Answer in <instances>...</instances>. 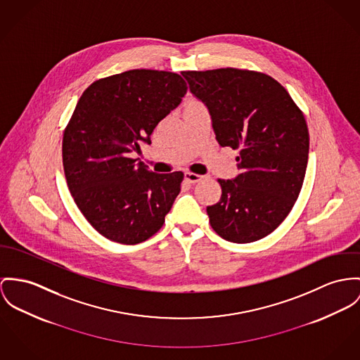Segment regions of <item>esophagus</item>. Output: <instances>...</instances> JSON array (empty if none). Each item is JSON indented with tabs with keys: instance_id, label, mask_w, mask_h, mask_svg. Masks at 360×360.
<instances>
[{
	"instance_id": "1",
	"label": "esophagus",
	"mask_w": 360,
	"mask_h": 360,
	"mask_svg": "<svg viewBox=\"0 0 360 360\" xmlns=\"http://www.w3.org/2000/svg\"><path fill=\"white\" fill-rule=\"evenodd\" d=\"M185 179H186L188 182H191V184H197L198 181L202 179V175H198V174L186 171V172H185Z\"/></svg>"
}]
</instances>
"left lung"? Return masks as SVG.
<instances>
[{
  "instance_id": "8db88e82",
  "label": "left lung",
  "mask_w": 360,
  "mask_h": 360,
  "mask_svg": "<svg viewBox=\"0 0 360 360\" xmlns=\"http://www.w3.org/2000/svg\"><path fill=\"white\" fill-rule=\"evenodd\" d=\"M189 90L210 112L221 146L240 150L233 179H219L221 200L207 207L226 241L247 244L274 231L288 217L304 181L309 136L286 89L255 71H184Z\"/></svg>"
}]
</instances>
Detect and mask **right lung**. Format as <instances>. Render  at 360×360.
Segmentation results:
<instances>
[{
  "label": "right lung",
  "instance_id": "1",
  "mask_svg": "<svg viewBox=\"0 0 360 360\" xmlns=\"http://www.w3.org/2000/svg\"><path fill=\"white\" fill-rule=\"evenodd\" d=\"M181 75L130 70L83 91L63 137L68 189L105 238L134 245L158 233L181 192L184 172H150L131 159L186 94Z\"/></svg>",
  "mask_w": 360,
  "mask_h": 360
}]
</instances>
